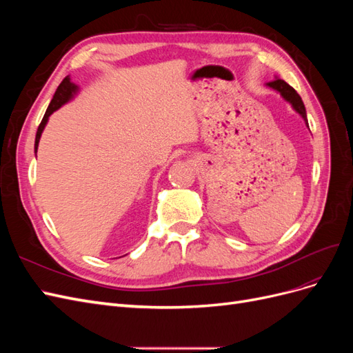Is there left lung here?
Instances as JSON below:
<instances>
[{
  "instance_id": "8db88e82",
  "label": "left lung",
  "mask_w": 353,
  "mask_h": 353,
  "mask_svg": "<svg viewBox=\"0 0 353 353\" xmlns=\"http://www.w3.org/2000/svg\"><path fill=\"white\" fill-rule=\"evenodd\" d=\"M266 87L279 92V94L281 95V97H283L288 104L292 105L293 110H294L296 113H299V114L302 116V119L305 121L306 126L309 128V125H307V117H306V109H305V104H303V101H302V99H301V95H299V94L294 91V88H292L290 85H288L285 81L280 79L279 77H275V81L266 83Z\"/></svg>"
}]
</instances>
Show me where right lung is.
<instances>
[{
	"label": "right lung",
	"instance_id": "1",
	"mask_svg": "<svg viewBox=\"0 0 353 353\" xmlns=\"http://www.w3.org/2000/svg\"><path fill=\"white\" fill-rule=\"evenodd\" d=\"M79 92V87L77 83H73L70 81V77H66L65 79L61 81V83L59 85V88L54 94V97H52L48 109L44 114V117H42V121L38 126V131H37V137H35V156H37V152H38V145H39V140H41V135L42 132H44V128L47 126V122L50 119V116L54 113L56 110H59L61 105H65L66 103H69L70 100L74 99V95H77Z\"/></svg>",
	"mask_w": 353,
	"mask_h": 353
}]
</instances>
